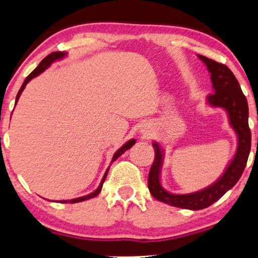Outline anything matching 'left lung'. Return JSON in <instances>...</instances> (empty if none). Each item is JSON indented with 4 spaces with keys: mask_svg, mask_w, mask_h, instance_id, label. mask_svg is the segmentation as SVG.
Here are the masks:
<instances>
[{
    "mask_svg": "<svg viewBox=\"0 0 258 258\" xmlns=\"http://www.w3.org/2000/svg\"><path fill=\"white\" fill-rule=\"evenodd\" d=\"M207 66L213 82L214 94L207 97V103L211 107L223 108L227 111L231 128L237 135V149L234 158L225 169L223 175L213 184L200 191L185 195H176L165 190L161 184V168L164 153L160 144L153 143L155 160L148 176V188L157 201L182 209L201 210L208 208L234 186L244 170L251 148V133L249 129L248 102L239 87L238 81L227 66L199 55Z\"/></svg>",
    "mask_w": 258,
    "mask_h": 258,
    "instance_id": "left-lung-1",
    "label": "left lung"
}]
</instances>
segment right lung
Returning a JSON list of instances; mask_svg holds the SVG:
<instances>
[{
  "instance_id": "1",
  "label": "right lung",
  "mask_w": 258,
  "mask_h": 258,
  "mask_svg": "<svg viewBox=\"0 0 258 258\" xmlns=\"http://www.w3.org/2000/svg\"><path fill=\"white\" fill-rule=\"evenodd\" d=\"M67 55V52H64V51H55V52H51V54H49L47 57H44L43 59H42L41 61V63L40 64H38L36 68H35L33 72H31L29 75L27 76V79L24 80V82H23V84H22V87H21V89L19 90V93H17V96H16V101H15V104L17 103V101H19V98H20V96H21V94H22V91H23V89L24 88H26V86H27V83L29 82L30 80H33L34 77H36V76H38L40 75L41 73H43L45 69L48 68L49 66L51 64L52 62H55V61H57V59H61V58H63L64 57V56ZM135 142L136 141L135 140H130V141H128V142H126L125 144H123V146L119 148V149L116 151V153L114 154V156H112V160H111V163L112 162H114L115 160H117V158L121 156V155L124 153V151H126L128 149H130V148H132L134 144H135ZM110 168V167H109ZM109 168L107 169V170H105V172H104V176H103V178H102V181H101V183H100V185H98V188L95 190V191H93L91 194H89V195H86V196H82V197H77V199H74V200H70V201H61V203H67V202H70V203H77V202H82V201H87V200H89V199H93V197H95V196H97L98 194L101 192V190H102V185H103V183H104V179H105V177H107V175H108V171H109Z\"/></svg>"
}]
</instances>
